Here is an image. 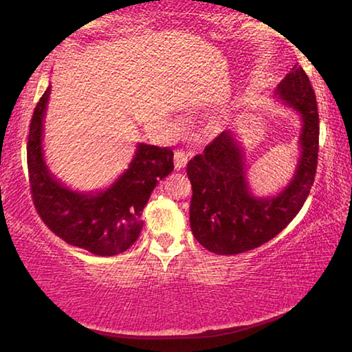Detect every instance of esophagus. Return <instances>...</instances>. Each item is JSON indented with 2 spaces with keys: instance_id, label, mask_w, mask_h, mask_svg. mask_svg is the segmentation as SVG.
<instances>
[{
  "instance_id": "esophagus-1",
  "label": "esophagus",
  "mask_w": 352,
  "mask_h": 352,
  "mask_svg": "<svg viewBox=\"0 0 352 352\" xmlns=\"http://www.w3.org/2000/svg\"><path fill=\"white\" fill-rule=\"evenodd\" d=\"M190 158V153L188 151H175L174 153V163H175V169L180 170L184 166L188 164Z\"/></svg>"
}]
</instances>
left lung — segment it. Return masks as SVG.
Segmentation results:
<instances>
[{"mask_svg": "<svg viewBox=\"0 0 352 352\" xmlns=\"http://www.w3.org/2000/svg\"><path fill=\"white\" fill-rule=\"evenodd\" d=\"M275 94L302 118L301 158L289 186L276 197L258 199L250 192L242 148L231 130L216 136L204 153L188 163L192 184L190 230L208 252L237 254L269 242L294 220L311 192L317 172L320 119L305 69L292 68Z\"/></svg>", "mask_w": 352, "mask_h": 352, "instance_id": "obj_1", "label": "left lung"}]
</instances>
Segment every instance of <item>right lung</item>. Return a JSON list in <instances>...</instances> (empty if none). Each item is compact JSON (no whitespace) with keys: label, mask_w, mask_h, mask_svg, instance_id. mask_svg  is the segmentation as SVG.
Instances as JSON below:
<instances>
[{"label":"right lung","mask_w":352,"mask_h":352,"mask_svg":"<svg viewBox=\"0 0 352 352\" xmlns=\"http://www.w3.org/2000/svg\"><path fill=\"white\" fill-rule=\"evenodd\" d=\"M50 88L35 107L28 136V174L35 211L69 245L98 256L126 252L140 237L142 210L160 180L174 170L169 147L138 144L133 162L102 192L80 194L62 186L47 170L41 148Z\"/></svg>","instance_id":"obj_1"}]
</instances>
